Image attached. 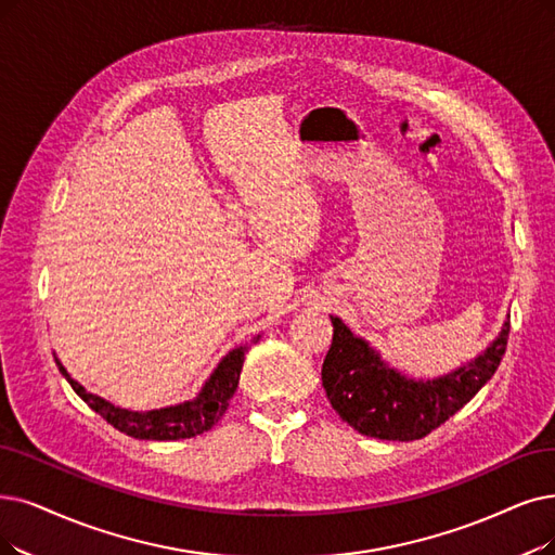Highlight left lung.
Returning a JSON list of instances; mask_svg holds the SVG:
<instances>
[{"label": "left lung", "mask_w": 555, "mask_h": 555, "mask_svg": "<svg viewBox=\"0 0 555 555\" xmlns=\"http://www.w3.org/2000/svg\"><path fill=\"white\" fill-rule=\"evenodd\" d=\"M330 321L335 335L321 369L330 403L358 433L389 441L426 437L467 405L496 373L509 335L505 321L499 337L469 364L441 378L412 380L391 369L369 341L354 337L339 317Z\"/></svg>", "instance_id": "8db88e82"}]
</instances>
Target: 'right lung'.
<instances>
[{"label": "right lung", "mask_w": 555, "mask_h": 555, "mask_svg": "<svg viewBox=\"0 0 555 555\" xmlns=\"http://www.w3.org/2000/svg\"><path fill=\"white\" fill-rule=\"evenodd\" d=\"M257 341H259V335L253 339V344ZM246 352H248V344L230 350L225 358L218 362V366L209 375V380L203 385L201 393H197L193 401L162 408V410H150V412L122 410V408H116L114 403L104 401V398L95 393H88L77 380L70 378V373L63 369L61 362L56 364H59V371L65 375V380H68L70 387L77 391V396H81V401L91 405V410H95L102 418H106L116 430L134 439L168 441V439H186V437L203 435L214 424H218V418L225 414L230 398L238 387V375L243 369V360H246Z\"/></svg>", "instance_id": "add662e5"}]
</instances>
